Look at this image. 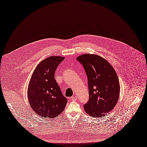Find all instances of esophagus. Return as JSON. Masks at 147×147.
<instances>
[{
	"label": "esophagus",
	"mask_w": 147,
	"mask_h": 147,
	"mask_svg": "<svg viewBox=\"0 0 147 147\" xmlns=\"http://www.w3.org/2000/svg\"><path fill=\"white\" fill-rule=\"evenodd\" d=\"M71 98L72 100H76L77 99V97L76 96H72Z\"/></svg>",
	"instance_id": "34e87169"
}]
</instances>
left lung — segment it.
<instances>
[{"instance_id":"obj_1","label":"left lung","mask_w":147,"mask_h":147,"mask_svg":"<svg viewBox=\"0 0 147 147\" xmlns=\"http://www.w3.org/2000/svg\"><path fill=\"white\" fill-rule=\"evenodd\" d=\"M76 59L83 65L88 77L89 99L84 105L85 111L92 117H104L118 100L120 85L117 74L112 65L99 55L86 53Z\"/></svg>"}]
</instances>
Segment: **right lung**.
<instances>
[{
    "instance_id": "add662e5",
    "label": "right lung",
    "mask_w": 147,
    "mask_h": 147,
    "mask_svg": "<svg viewBox=\"0 0 147 147\" xmlns=\"http://www.w3.org/2000/svg\"><path fill=\"white\" fill-rule=\"evenodd\" d=\"M64 57L52 56L41 61L30 78L28 88L30 106L43 118H54L61 114L67 99L55 80V72Z\"/></svg>"
}]
</instances>
